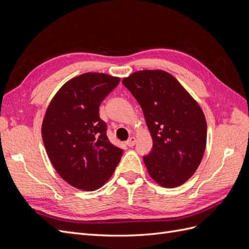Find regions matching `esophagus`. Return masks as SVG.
<instances>
[{
	"mask_svg": "<svg viewBox=\"0 0 249 249\" xmlns=\"http://www.w3.org/2000/svg\"><path fill=\"white\" fill-rule=\"evenodd\" d=\"M135 143H136V138L131 137V138H129V140L126 141V145L129 147H133L135 145Z\"/></svg>",
	"mask_w": 249,
	"mask_h": 249,
	"instance_id": "34e87169",
	"label": "esophagus"
}]
</instances>
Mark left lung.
Segmentation results:
<instances>
[{
	"mask_svg": "<svg viewBox=\"0 0 249 249\" xmlns=\"http://www.w3.org/2000/svg\"><path fill=\"white\" fill-rule=\"evenodd\" d=\"M123 84L141 106L153 139L152 152L143 157L148 175L165 188L183 185L206 149L207 122L198 103L161 70L136 71Z\"/></svg>",
	"mask_w": 249,
	"mask_h": 249,
	"instance_id": "obj_1",
	"label": "left lung"
}]
</instances>
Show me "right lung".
I'll use <instances>...</instances> for the list:
<instances>
[{
	"label": "right lung",
	"instance_id": "right-lung-1",
	"mask_svg": "<svg viewBox=\"0 0 249 249\" xmlns=\"http://www.w3.org/2000/svg\"><path fill=\"white\" fill-rule=\"evenodd\" d=\"M120 79L86 72L67 81L53 97L41 125L44 147L66 183L84 191L106 184L124 150L107 137L99 107Z\"/></svg>",
	"mask_w": 249,
	"mask_h": 249
}]
</instances>
